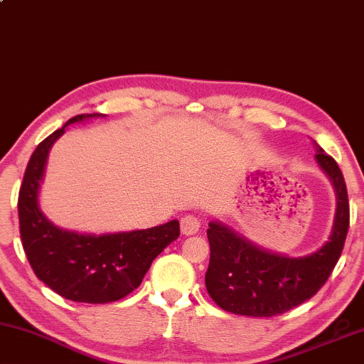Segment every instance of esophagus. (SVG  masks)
Here are the masks:
<instances>
[{
    "instance_id": "1",
    "label": "esophagus",
    "mask_w": 364,
    "mask_h": 364,
    "mask_svg": "<svg viewBox=\"0 0 364 364\" xmlns=\"http://www.w3.org/2000/svg\"><path fill=\"white\" fill-rule=\"evenodd\" d=\"M200 225H201L200 218L193 216V215H187L181 220V229L183 234H187V236H190V234H197L200 229Z\"/></svg>"
}]
</instances>
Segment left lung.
Here are the masks:
<instances>
[{"label": "left lung", "instance_id": "8db88e82", "mask_svg": "<svg viewBox=\"0 0 364 364\" xmlns=\"http://www.w3.org/2000/svg\"><path fill=\"white\" fill-rule=\"evenodd\" d=\"M316 161L332 182L337 208L331 236L314 252L288 257L250 242L221 221H210V265L205 284L228 312L250 317L283 314L311 299L331 277L350 225L348 193L342 171L316 141Z\"/></svg>", "mask_w": 364, "mask_h": 364}]
</instances>
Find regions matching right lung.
Listing matches in <instances>:
<instances>
[{"label":"right lung","instance_id":"obj_1","mask_svg":"<svg viewBox=\"0 0 364 364\" xmlns=\"http://www.w3.org/2000/svg\"><path fill=\"white\" fill-rule=\"evenodd\" d=\"M82 114L70 119L38 144L19 190L21 240L37 278L65 299L104 304L119 301L139 287L153 260L181 234L178 221L125 232H76L55 226L43 215L38 192L53 143L71 124L102 119Z\"/></svg>","mask_w":364,"mask_h":364}]
</instances>
